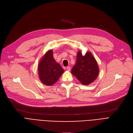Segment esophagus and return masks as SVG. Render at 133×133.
I'll list each match as a JSON object with an SVG mask.
<instances>
[{
	"label": "esophagus",
	"instance_id": "34e87169",
	"mask_svg": "<svg viewBox=\"0 0 133 133\" xmlns=\"http://www.w3.org/2000/svg\"><path fill=\"white\" fill-rule=\"evenodd\" d=\"M67 70L68 71H71V67L70 66H68V67H67Z\"/></svg>",
	"mask_w": 133,
	"mask_h": 133
}]
</instances>
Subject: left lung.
<instances>
[{"mask_svg": "<svg viewBox=\"0 0 133 133\" xmlns=\"http://www.w3.org/2000/svg\"><path fill=\"white\" fill-rule=\"evenodd\" d=\"M71 72L82 84L88 85L96 80L99 75V68L91 53L87 52L83 55L80 51L78 52L76 64Z\"/></svg>", "mask_w": 133, "mask_h": 133, "instance_id": "obj_1", "label": "left lung"}]
</instances>
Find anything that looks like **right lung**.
<instances>
[{"instance_id": "right-lung-1", "label": "right lung", "mask_w": 133, "mask_h": 133, "mask_svg": "<svg viewBox=\"0 0 133 133\" xmlns=\"http://www.w3.org/2000/svg\"><path fill=\"white\" fill-rule=\"evenodd\" d=\"M53 53L52 50H48L41 58L38 66L39 79L46 86L54 85L64 72V69L54 60Z\"/></svg>"}]
</instances>
